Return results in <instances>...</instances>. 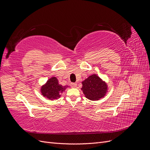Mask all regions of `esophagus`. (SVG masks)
Returning <instances> with one entry per match:
<instances>
[{
    "mask_svg": "<svg viewBox=\"0 0 150 150\" xmlns=\"http://www.w3.org/2000/svg\"><path fill=\"white\" fill-rule=\"evenodd\" d=\"M71 86L72 88H76L77 87V83H72Z\"/></svg>",
    "mask_w": 150,
    "mask_h": 150,
    "instance_id": "obj_1",
    "label": "esophagus"
}]
</instances>
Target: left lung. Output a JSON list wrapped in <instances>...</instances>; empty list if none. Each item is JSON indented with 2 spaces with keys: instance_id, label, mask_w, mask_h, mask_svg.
Wrapping results in <instances>:
<instances>
[{
  "instance_id": "obj_1",
  "label": "left lung",
  "mask_w": 150,
  "mask_h": 150,
  "mask_svg": "<svg viewBox=\"0 0 150 150\" xmlns=\"http://www.w3.org/2000/svg\"><path fill=\"white\" fill-rule=\"evenodd\" d=\"M85 97L91 101H98L104 98L108 91V85L96 74L89 76L82 82Z\"/></svg>"
}]
</instances>
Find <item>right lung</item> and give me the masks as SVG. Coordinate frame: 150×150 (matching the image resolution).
<instances>
[{
  "mask_svg": "<svg viewBox=\"0 0 150 150\" xmlns=\"http://www.w3.org/2000/svg\"><path fill=\"white\" fill-rule=\"evenodd\" d=\"M68 86H62L59 83L56 77H52L47 80L46 83L41 86L40 92L42 96L50 100L57 99L60 98L61 93L64 91Z\"/></svg>",
  "mask_w": 150,
  "mask_h": 150,
  "instance_id": "1",
  "label": "right lung"
}]
</instances>
